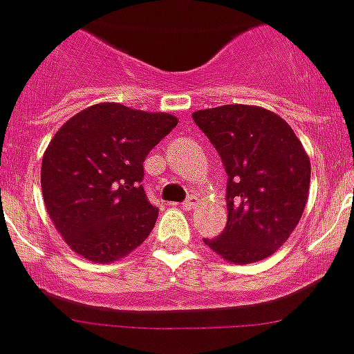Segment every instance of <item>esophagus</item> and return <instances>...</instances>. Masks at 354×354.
<instances>
[{
    "label": "esophagus",
    "mask_w": 354,
    "mask_h": 354,
    "mask_svg": "<svg viewBox=\"0 0 354 354\" xmlns=\"http://www.w3.org/2000/svg\"><path fill=\"white\" fill-rule=\"evenodd\" d=\"M198 203H200V200H198L196 196H189L185 202H183V209H185V211H192V209H196Z\"/></svg>",
    "instance_id": "1"
}]
</instances>
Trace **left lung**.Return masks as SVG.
<instances>
[{"instance_id":"left-lung-1","label":"left lung","mask_w":354,"mask_h":354,"mask_svg":"<svg viewBox=\"0 0 354 354\" xmlns=\"http://www.w3.org/2000/svg\"><path fill=\"white\" fill-rule=\"evenodd\" d=\"M192 120L222 156L227 225L203 240L229 263H254L280 249L306 209L311 162L291 125L258 105L202 109Z\"/></svg>"}]
</instances>
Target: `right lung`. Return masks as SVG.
<instances>
[{
	"label": "right lung",
	"mask_w": 354,
	"mask_h": 354,
	"mask_svg": "<svg viewBox=\"0 0 354 354\" xmlns=\"http://www.w3.org/2000/svg\"><path fill=\"white\" fill-rule=\"evenodd\" d=\"M178 125L169 112L96 103L65 122L45 149L41 192L56 231L94 263H111L145 242L158 209L145 196L143 162Z\"/></svg>",
	"instance_id": "obj_1"
}]
</instances>
